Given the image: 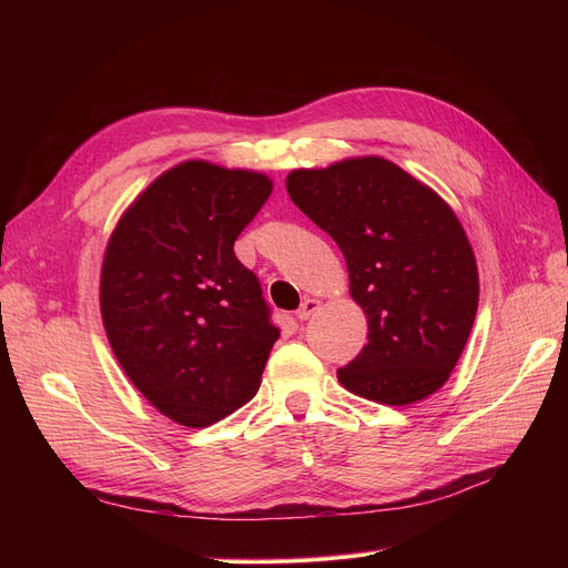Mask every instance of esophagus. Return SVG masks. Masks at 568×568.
<instances>
[{
	"label": "esophagus",
	"mask_w": 568,
	"mask_h": 568,
	"mask_svg": "<svg viewBox=\"0 0 568 568\" xmlns=\"http://www.w3.org/2000/svg\"><path fill=\"white\" fill-rule=\"evenodd\" d=\"M320 307H322V303L317 301V298H305L303 303H301V307H298V320L301 322H305V320H311L317 311H320Z\"/></svg>",
	"instance_id": "34e87169"
}]
</instances>
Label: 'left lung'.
<instances>
[{
    "mask_svg": "<svg viewBox=\"0 0 568 568\" xmlns=\"http://www.w3.org/2000/svg\"><path fill=\"white\" fill-rule=\"evenodd\" d=\"M286 192L338 244L369 343L341 367L343 388L412 405L450 379L478 307V270L462 222L432 186L382 156L286 175Z\"/></svg>",
    "mask_w": 568,
    "mask_h": 568,
    "instance_id": "left-lung-1",
    "label": "left lung"
}]
</instances>
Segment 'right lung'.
<instances>
[{
	"label": "right lung",
	"instance_id": "1",
	"mask_svg": "<svg viewBox=\"0 0 568 568\" xmlns=\"http://www.w3.org/2000/svg\"><path fill=\"white\" fill-rule=\"evenodd\" d=\"M272 180L184 161L136 196L106 244L99 305L115 359L161 415L211 426L261 388L280 329L234 255Z\"/></svg>",
	"mask_w": 568,
	"mask_h": 568
}]
</instances>
